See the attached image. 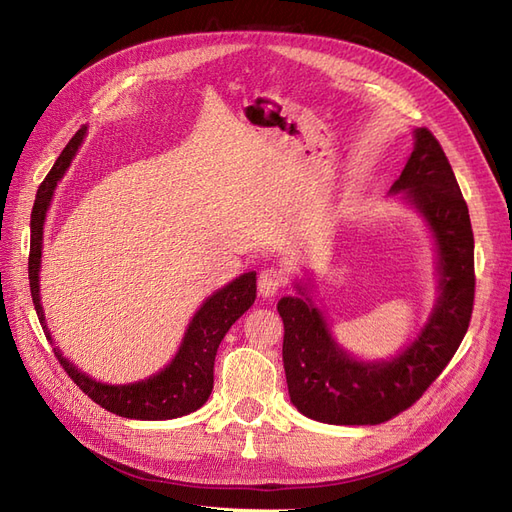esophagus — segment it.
<instances>
[{"label":"esophagus","instance_id":"34e87169","mask_svg":"<svg viewBox=\"0 0 512 512\" xmlns=\"http://www.w3.org/2000/svg\"><path fill=\"white\" fill-rule=\"evenodd\" d=\"M284 286H286V273H284L282 269L267 267V269L260 271V277H258V292H260L265 299L275 297V294L280 292Z\"/></svg>","mask_w":512,"mask_h":512}]
</instances>
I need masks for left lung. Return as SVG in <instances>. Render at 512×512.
<instances>
[{
  "mask_svg": "<svg viewBox=\"0 0 512 512\" xmlns=\"http://www.w3.org/2000/svg\"><path fill=\"white\" fill-rule=\"evenodd\" d=\"M414 151L391 192L423 215L438 247L440 297L414 342L391 361H356L339 348L320 309L284 297V369L290 401L329 425H380L416 404L453 359L474 305V235L466 200L448 158L427 128L414 130Z\"/></svg>",
  "mask_w": 512,
  "mask_h": 512,
  "instance_id": "obj_1",
  "label": "left lung"
}]
</instances>
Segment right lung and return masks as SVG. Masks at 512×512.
I'll use <instances>...</instances> for the list:
<instances>
[{
    "label": "right lung",
    "mask_w": 512,
    "mask_h": 512,
    "mask_svg": "<svg viewBox=\"0 0 512 512\" xmlns=\"http://www.w3.org/2000/svg\"><path fill=\"white\" fill-rule=\"evenodd\" d=\"M87 128H81L72 136L66 149L59 153L49 175L40 183L36 203L32 209V245H29V288L38 320L44 329V335L53 344V337L46 329L44 312L40 305V258H42V226L49 211L53 192L57 183L64 177L72 158L79 151ZM256 299V273H243L228 286L213 292L211 297L200 305L198 312L188 324V331L183 335V342L170 361L156 376L132 384H104L70 363L66 356H61L59 348H53L59 365L66 369V374L74 384L89 397L94 399L104 410L138 418V421H166V418L185 416L205 404L213 389V363L215 354L222 344L224 335L235 324Z\"/></svg>",
    "instance_id": "1"
}]
</instances>
